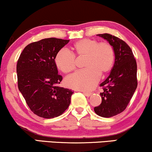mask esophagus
<instances>
[{
    "instance_id": "esophagus-1",
    "label": "esophagus",
    "mask_w": 152,
    "mask_h": 152,
    "mask_svg": "<svg viewBox=\"0 0 152 152\" xmlns=\"http://www.w3.org/2000/svg\"><path fill=\"white\" fill-rule=\"evenodd\" d=\"M83 94L87 97L91 96V93H90V92H86V91H83Z\"/></svg>"
}]
</instances>
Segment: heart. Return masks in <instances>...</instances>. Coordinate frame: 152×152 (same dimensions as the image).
<instances>
[{"label":"heart","instance_id":"1","mask_svg":"<svg viewBox=\"0 0 152 152\" xmlns=\"http://www.w3.org/2000/svg\"><path fill=\"white\" fill-rule=\"evenodd\" d=\"M78 58L85 57V70L66 78L65 83L71 88L82 91L93 89L99 81L100 74L105 75L113 68L115 53L113 47L107 42H99L94 39H83L76 42L72 47ZM56 67L64 74L74 71L77 60L73 54L61 49L54 58Z\"/></svg>","mask_w":152,"mask_h":152}]
</instances>
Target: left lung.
Returning a JSON list of instances; mask_svg holds the SVG:
<instances>
[{
	"label": "left lung",
	"instance_id": "obj_1",
	"mask_svg": "<svg viewBox=\"0 0 152 152\" xmlns=\"http://www.w3.org/2000/svg\"><path fill=\"white\" fill-rule=\"evenodd\" d=\"M108 42L115 53V63L109 76L100 84L102 103L94 107L98 115L110 118L127 107L137 87V62L127 44L111 34H97Z\"/></svg>",
	"mask_w": 152,
	"mask_h": 152
}]
</instances>
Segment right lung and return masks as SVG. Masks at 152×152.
<instances>
[{
	"label": "right lung",
	"instance_id": "right-lung-1",
	"mask_svg": "<svg viewBox=\"0 0 152 152\" xmlns=\"http://www.w3.org/2000/svg\"><path fill=\"white\" fill-rule=\"evenodd\" d=\"M69 40L46 38L25 47L17 63L19 91L31 110L50 119L64 113L71 103V90L58 86L62 76L54 61L58 51Z\"/></svg>",
	"mask_w": 152,
	"mask_h": 152
}]
</instances>
